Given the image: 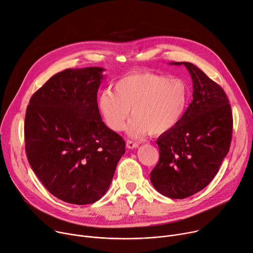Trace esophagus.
Instances as JSON below:
<instances>
[{"instance_id": "obj_1", "label": "esophagus", "mask_w": 253, "mask_h": 253, "mask_svg": "<svg viewBox=\"0 0 253 253\" xmlns=\"http://www.w3.org/2000/svg\"><path fill=\"white\" fill-rule=\"evenodd\" d=\"M139 147V144L138 143H134L132 141H126V148L127 149H135Z\"/></svg>"}]
</instances>
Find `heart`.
I'll list each match as a JSON object with an SVG mask.
<instances>
[{
	"label": "heart",
	"instance_id": "1",
	"mask_svg": "<svg viewBox=\"0 0 253 253\" xmlns=\"http://www.w3.org/2000/svg\"><path fill=\"white\" fill-rule=\"evenodd\" d=\"M188 91L179 78H167L151 72L131 73L113 84L112 92L99 97V108L108 127L122 130L131 109L128 134L140 138L148 131L165 133L175 126L187 106Z\"/></svg>",
	"mask_w": 253,
	"mask_h": 253
}]
</instances>
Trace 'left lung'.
I'll return each mask as SVG.
<instances>
[{
	"mask_svg": "<svg viewBox=\"0 0 253 253\" xmlns=\"http://www.w3.org/2000/svg\"><path fill=\"white\" fill-rule=\"evenodd\" d=\"M193 100L180 122L156 141L160 159L151 182L163 196L185 199L204 189L218 173L232 140L233 116L223 88L191 63Z\"/></svg>",
	"mask_w": 253,
	"mask_h": 253,
	"instance_id": "1",
	"label": "left lung"
}]
</instances>
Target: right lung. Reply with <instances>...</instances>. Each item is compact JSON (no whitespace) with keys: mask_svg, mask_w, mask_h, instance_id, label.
Listing matches in <instances>:
<instances>
[{"mask_svg":"<svg viewBox=\"0 0 253 253\" xmlns=\"http://www.w3.org/2000/svg\"><path fill=\"white\" fill-rule=\"evenodd\" d=\"M103 71L57 73L31 96L26 109L28 162L52 196L69 204L100 200L126 152L125 141L105 126L97 104Z\"/></svg>","mask_w":253,"mask_h":253,"instance_id":"1","label":"right lung"}]
</instances>
